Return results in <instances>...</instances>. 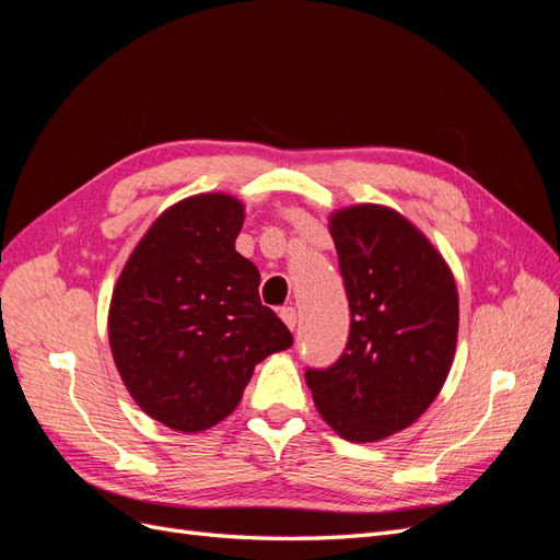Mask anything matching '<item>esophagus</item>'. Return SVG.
Wrapping results in <instances>:
<instances>
[{
	"mask_svg": "<svg viewBox=\"0 0 560 560\" xmlns=\"http://www.w3.org/2000/svg\"><path fill=\"white\" fill-rule=\"evenodd\" d=\"M280 317H282V322L290 329H294L296 327V308H292V306H284V308H280Z\"/></svg>",
	"mask_w": 560,
	"mask_h": 560,
	"instance_id": "34e87169",
	"label": "esophagus"
}]
</instances>
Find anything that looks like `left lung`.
<instances>
[{"instance_id": "obj_1", "label": "left lung", "mask_w": 560, "mask_h": 560, "mask_svg": "<svg viewBox=\"0 0 560 560\" xmlns=\"http://www.w3.org/2000/svg\"><path fill=\"white\" fill-rule=\"evenodd\" d=\"M350 306L341 358L306 369L319 416L348 442L409 428L442 389L457 341L448 264L409 219L352 206L329 219Z\"/></svg>"}]
</instances>
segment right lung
<instances>
[{
	"mask_svg": "<svg viewBox=\"0 0 560 560\" xmlns=\"http://www.w3.org/2000/svg\"><path fill=\"white\" fill-rule=\"evenodd\" d=\"M243 219V202L226 194L175 202L114 287V364L140 409L177 432H202L233 413L254 366L294 341L261 306L257 266L235 252Z\"/></svg>",
	"mask_w": 560,
	"mask_h": 560,
	"instance_id": "right-lung-1",
	"label": "right lung"
}]
</instances>
